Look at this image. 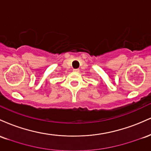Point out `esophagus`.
I'll return each mask as SVG.
<instances>
[{
  "label": "esophagus",
  "instance_id": "34e87169",
  "mask_svg": "<svg viewBox=\"0 0 151 151\" xmlns=\"http://www.w3.org/2000/svg\"><path fill=\"white\" fill-rule=\"evenodd\" d=\"M73 72H79V69H74Z\"/></svg>",
  "mask_w": 151,
  "mask_h": 151
}]
</instances>
